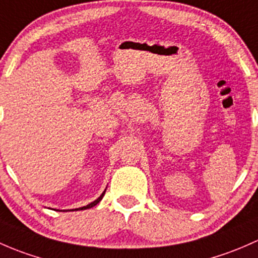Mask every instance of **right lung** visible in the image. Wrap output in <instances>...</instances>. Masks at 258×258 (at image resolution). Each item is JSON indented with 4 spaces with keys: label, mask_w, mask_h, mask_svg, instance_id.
<instances>
[{
    "label": "right lung",
    "mask_w": 258,
    "mask_h": 258,
    "mask_svg": "<svg viewBox=\"0 0 258 258\" xmlns=\"http://www.w3.org/2000/svg\"><path fill=\"white\" fill-rule=\"evenodd\" d=\"M105 190H107V188H105ZM105 190L103 191V194H102V195L99 196V198L97 199V200H94V201H93V203L88 204V205H87V206H83V208H79V209H73V211H74V210H76V211H78V210H87V209H90V208H93V206H95V205H97V204H99V201L102 200V199H103V196H104V194H105ZM57 211H59V210H57Z\"/></svg>",
    "instance_id": "right-lung-1"
}]
</instances>
